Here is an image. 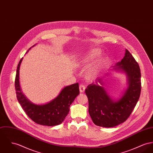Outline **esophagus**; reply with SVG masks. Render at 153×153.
<instances>
[{
    "mask_svg": "<svg viewBox=\"0 0 153 153\" xmlns=\"http://www.w3.org/2000/svg\"><path fill=\"white\" fill-rule=\"evenodd\" d=\"M85 85L83 84H81L79 85V91L81 93H83V92H85Z\"/></svg>",
    "mask_w": 153,
    "mask_h": 153,
    "instance_id": "1",
    "label": "esophagus"
}]
</instances>
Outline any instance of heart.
<instances>
[{
  "label": "heart",
  "mask_w": 153,
  "mask_h": 153,
  "mask_svg": "<svg viewBox=\"0 0 153 153\" xmlns=\"http://www.w3.org/2000/svg\"><path fill=\"white\" fill-rule=\"evenodd\" d=\"M100 54V51L98 49H93L89 51L85 56H84L80 61V64L82 66L86 65L89 62L94 60L96 58L99 57ZM104 64L102 60H99L91 65L86 70L85 75L88 79H93L96 78L102 71L104 68Z\"/></svg>",
  "instance_id": "obj_1"
}]
</instances>
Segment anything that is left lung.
Returning a JSON list of instances; mask_svg holds the SVG:
<instances>
[{
	"mask_svg": "<svg viewBox=\"0 0 153 153\" xmlns=\"http://www.w3.org/2000/svg\"><path fill=\"white\" fill-rule=\"evenodd\" d=\"M117 69L125 72L129 86L118 101L108 96L104 88L100 86L102 79H97L85 89L89 101V112L93 123L99 126L111 128L125 122L130 116L140 97L141 72L137 62L127 49L122 60L117 63ZM115 68V69H116Z\"/></svg>",
	"mask_w": 153,
	"mask_h": 153,
	"instance_id": "obj_1",
	"label": "left lung"
}]
</instances>
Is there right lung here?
<instances>
[{
  "label": "right lung",
  "instance_id": "right-lung-1",
  "mask_svg": "<svg viewBox=\"0 0 153 153\" xmlns=\"http://www.w3.org/2000/svg\"><path fill=\"white\" fill-rule=\"evenodd\" d=\"M22 60V58L18 64L15 79L17 98L21 106L28 117L38 124L50 126L60 125L68 115L72 102L79 94V84L76 83L65 87L56 98L46 104H34L25 97L21 91L19 70Z\"/></svg>",
  "mask_w": 153,
  "mask_h": 153
}]
</instances>
